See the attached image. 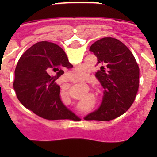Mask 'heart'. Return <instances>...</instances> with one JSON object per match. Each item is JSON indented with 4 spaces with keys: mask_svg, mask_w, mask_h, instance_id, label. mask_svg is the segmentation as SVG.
I'll return each mask as SVG.
<instances>
[{
    "mask_svg": "<svg viewBox=\"0 0 157 157\" xmlns=\"http://www.w3.org/2000/svg\"><path fill=\"white\" fill-rule=\"evenodd\" d=\"M88 75V69L85 66L78 67L69 72L68 76L72 81L79 82L84 80Z\"/></svg>",
    "mask_w": 157,
    "mask_h": 157,
    "instance_id": "obj_1",
    "label": "heart"
}]
</instances>
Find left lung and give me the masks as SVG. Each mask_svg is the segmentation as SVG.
I'll list each match as a JSON object with an SVG mask.
<instances>
[{
    "instance_id": "obj_1",
    "label": "left lung",
    "mask_w": 157,
    "mask_h": 157,
    "mask_svg": "<svg viewBox=\"0 0 157 157\" xmlns=\"http://www.w3.org/2000/svg\"><path fill=\"white\" fill-rule=\"evenodd\" d=\"M90 51L98 58L100 69L95 75L105 92L98 110L84 119L114 120L125 113L134 103L139 86V67L132 52L116 38L103 37L95 41Z\"/></svg>"
}]
</instances>
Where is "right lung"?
<instances>
[{
	"label": "right lung",
	"mask_w": 157,
	"mask_h": 157,
	"mask_svg": "<svg viewBox=\"0 0 157 157\" xmlns=\"http://www.w3.org/2000/svg\"><path fill=\"white\" fill-rule=\"evenodd\" d=\"M72 67L59 45L45 41L32 45L22 55L15 70L13 87L19 101L43 119H78L61 102L56 83L64 73L63 68Z\"/></svg>",
	"instance_id": "1"
}]
</instances>
